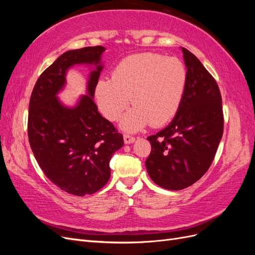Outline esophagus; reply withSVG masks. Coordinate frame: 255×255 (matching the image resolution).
<instances>
[{"label":"esophagus","mask_w":255,"mask_h":255,"mask_svg":"<svg viewBox=\"0 0 255 255\" xmlns=\"http://www.w3.org/2000/svg\"><path fill=\"white\" fill-rule=\"evenodd\" d=\"M123 138H125V142L127 144L128 143H133L135 141V137L132 135H128V134H125L123 135Z\"/></svg>","instance_id":"esophagus-1"}]
</instances>
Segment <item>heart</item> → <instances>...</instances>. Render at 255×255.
<instances>
[{"instance_id": "b5f03b06", "label": "heart", "mask_w": 255, "mask_h": 255, "mask_svg": "<svg viewBox=\"0 0 255 255\" xmlns=\"http://www.w3.org/2000/svg\"><path fill=\"white\" fill-rule=\"evenodd\" d=\"M188 83L187 69L180 59L158 53H140L120 60L112 79L100 81L96 98L107 119L117 121L130 98L134 107L122 121L126 130L160 127L179 112Z\"/></svg>"}]
</instances>
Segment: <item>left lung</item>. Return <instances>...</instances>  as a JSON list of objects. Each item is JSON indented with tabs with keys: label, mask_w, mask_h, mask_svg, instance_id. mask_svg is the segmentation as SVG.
Returning a JSON list of instances; mask_svg holds the SVG:
<instances>
[{
	"label": "left lung",
	"mask_w": 255,
	"mask_h": 255,
	"mask_svg": "<svg viewBox=\"0 0 255 255\" xmlns=\"http://www.w3.org/2000/svg\"><path fill=\"white\" fill-rule=\"evenodd\" d=\"M188 83L170 125L149 136L145 159L152 181L181 190L201 179L211 167L223 134L222 99L217 82L194 54L182 48Z\"/></svg>",
	"instance_id": "1"
}]
</instances>
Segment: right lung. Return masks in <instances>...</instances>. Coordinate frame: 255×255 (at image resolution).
Returning <instances> with one entry per match:
<instances>
[{"instance_id":"right-lung-1","label":"right lung","mask_w":255,"mask_h":255,"mask_svg":"<svg viewBox=\"0 0 255 255\" xmlns=\"http://www.w3.org/2000/svg\"><path fill=\"white\" fill-rule=\"evenodd\" d=\"M101 45L67 51L37 80L28 106L27 135L38 165L48 179L68 194L83 197L101 189L111 177L110 160L123 145V136L103 118L94 101L102 71ZM95 64L83 96L73 109L56 98L67 69Z\"/></svg>"}]
</instances>
